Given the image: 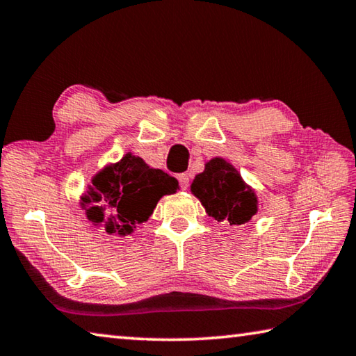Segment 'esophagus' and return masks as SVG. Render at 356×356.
<instances>
[{"instance_id": "1", "label": "esophagus", "mask_w": 356, "mask_h": 356, "mask_svg": "<svg viewBox=\"0 0 356 356\" xmlns=\"http://www.w3.org/2000/svg\"><path fill=\"white\" fill-rule=\"evenodd\" d=\"M177 180H179V184H180V188L182 190H186L188 188V185H190V176L188 174H179L177 176Z\"/></svg>"}]
</instances>
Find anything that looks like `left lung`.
I'll return each mask as SVG.
<instances>
[{
  "mask_svg": "<svg viewBox=\"0 0 356 356\" xmlns=\"http://www.w3.org/2000/svg\"><path fill=\"white\" fill-rule=\"evenodd\" d=\"M191 193L215 220L229 225H245L257 212V197L251 186L243 182L240 172L226 160L212 159L204 172L191 184Z\"/></svg>",
  "mask_w": 356,
  "mask_h": 356,
  "instance_id": "1",
  "label": "left lung"
}]
</instances>
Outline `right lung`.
<instances>
[{
  "label": "right lung",
  "mask_w": 356,
  "mask_h": 356,
  "mask_svg": "<svg viewBox=\"0 0 356 356\" xmlns=\"http://www.w3.org/2000/svg\"><path fill=\"white\" fill-rule=\"evenodd\" d=\"M177 188L179 182L170 174L147 166L140 156L125 154L118 163L95 174L81 206L100 204L86 210L88 218L104 225L108 234L129 236L136 225L149 220L161 196L172 195Z\"/></svg>",
  "instance_id": "1"
}]
</instances>
